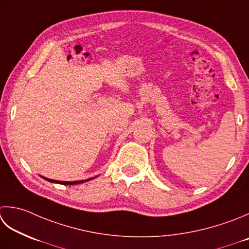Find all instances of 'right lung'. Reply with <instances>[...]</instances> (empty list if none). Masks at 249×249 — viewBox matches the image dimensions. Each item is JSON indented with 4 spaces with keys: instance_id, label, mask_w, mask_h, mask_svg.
<instances>
[{
    "instance_id": "right-lung-1",
    "label": "right lung",
    "mask_w": 249,
    "mask_h": 249,
    "mask_svg": "<svg viewBox=\"0 0 249 249\" xmlns=\"http://www.w3.org/2000/svg\"><path fill=\"white\" fill-rule=\"evenodd\" d=\"M46 179V178H45ZM48 180V181L51 182H55V183H60V184H79V183H82V182H85V181H89V180H91V179H89V180H81V181H57V180H53V179H46Z\"/></svg>"
}]
</instances>
